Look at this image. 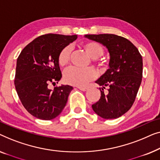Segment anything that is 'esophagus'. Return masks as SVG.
Instances as JSON below:
<instances>
[{
  "instance_id": "obj_1",
  "label": "esophagus",
  "mask_w": 160,
  "mask_h": 160,
  "mask_svg": "<svg viewBox=\"0 0 160 160\" xmlns=\"http://www.w3.org/2000/svg\"><path fill=\"white\" fill-rule=\"evenodd\" d=\"M78 88L82 91H86L88 90V88H85V87H78Z\"/></svg>"
}]
</instances>
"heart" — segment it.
<instances>
[{
    "label": "heart",
    "instance_id": "1",
    "mask_svg": "<svg viewBox=\"0 0 160 160\" xmlns=\"http://www.w3.org/2000/svg\"><path fill=\"white\" fill-rule=\"evenodd\" d=\"M81 46L88 56L93 58L96 64L102 67L107 66L105 61L98 58L103 52V47L99 42L94 40H86L81 43ZM70 53L71 48L69 46H65L61 50L58 57V62L60 66L64 67L68 64L70 58ZM96 76V72L91 67L78 68L72 67L65 72L64 78L68 84L77 86H85L90 81L93 80Z\"/></svg>",
    "mask_w": 160,
    "mask_h": 160
}]
</instances>
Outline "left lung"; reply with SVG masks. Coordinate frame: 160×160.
<instances>
[{
	"mask_svg": "<svg viewBox=\"0 0 160 160\" xmlns=\"http://www.w3.org/2000/svg\"><path fill=\"white\" fill-rule=\"evenodd\" d=\"M88 39L106 46L109 53V68L96 82L101 98L92 105L93 111L105 120L116 119L133 104L142 80L143 59L138 48L126 38L113 34L85 35ZM107 87L108 92L103 89Z\"/></svg>",
	"mask_w": 160,
	"mask_h": 160,
	"instance_id": "1",
	"label": "left lung"
}]
</instances>
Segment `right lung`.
<instances>
[{
	"mask_svg": "<svg viewBox=\"0 0 160 160\" xmlns=\"http://www.w3.org/2000/svg\"><path fill=\"white\" fill-rule=\"evenodd\" d=\"M77 35L46 34L35 38L20 53L17 61L14 85L22 105L35 118L50 120L64 109L73 88H48L62 78L58 53L77 39Z\"/></svg>",
	"mask_w": 160,
	"mask_h": 160,
	"instance_id": "add662e5",
	"label": "right lung"
}]
</instances>
